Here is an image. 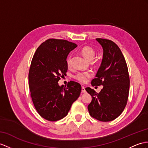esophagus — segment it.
I'll list each match as a JSON object with an SVG mask.
<instances>
[{"label":"esophagus","instance_id":"esophagus-1","mask_svg":"<svg viewBox=\"0 0 148 148\" xmlns=\"http://www.w3.org/2000/svg\"><path fill=\"white\" fill-rule=\"evenodd\" d=\"M86 92V90H85V87L84 86H82V93H85Z\"/></svg>","mask_w":148,"mask_h":148}]
</instances>
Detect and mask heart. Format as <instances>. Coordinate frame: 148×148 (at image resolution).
Segmentation results:
<instances>
[{
    "instance_id": "heart-1",
    "label": "heart",
    "mask_w": 148,
    "mask_h": 148,
    "mask_svg": "<svg viewBox=\"0 0 148 148\" xmlns=\"http://www.w3.org/2000/svg\"><path fill=\"white\" fill-rule=\"evenodd\" d=\"M81 53L86 60H87L89 62L92 61L94 58L95 56V51L94 49L92 48L90 46H85L81 50ZM67 64L68 66L71 65V56H69L68 57L67 60ZM92 73L90 72L85 71V72H79L75 76V78L77 79V80L82 83H85L87 82L88 79L92 77Z\"/></svg>"
}]
</instances>
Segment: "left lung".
<instances>
[{"label": "left lung", "mask_w": 148, "mask_h": 148, "mask_svg": "<svg viewBox=\"0 0 148 148\" xmlns=\"http://www.w3.org/2000/svg\"><path fill=\"white\" fill-rule=\"evenodd\" d=\"M102 46L103 58L92 86L103 85L99 93L90 87L85 90L92 96L88 106L90 116L102 122L114 120L121 114L127 104L129 76L124 57L118 46L109 39L97 38Z\"/></svg>", "instance_id": "8db88e82"}]
</instances>
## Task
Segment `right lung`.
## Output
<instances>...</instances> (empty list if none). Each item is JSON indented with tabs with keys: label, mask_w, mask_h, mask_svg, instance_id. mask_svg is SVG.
<instances>
[{
	"label": "right lung",
	"mask_w": 148,
	"mask_h": 148,
	"mask_svg": "<svg viewBox=\"0 0 148 148\" xmlns=\"http://www.w3.org/2000/svg\"><path fill=\"white\" fill-rule=\"evenodd\" d=\"M77 46L63 39H49L32 58L29 72L31 97L38 114L46 120L56 121L66 116L80 96L82 86L78 83L70 81L67 86L58 83L67 71L68 54Z\"/></svg>",
	"instance_id": "add662e5"
}]
</instances>
